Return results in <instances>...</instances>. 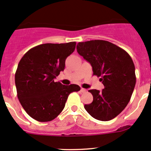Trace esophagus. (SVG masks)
Segmentation results:
<instances>
[{"mask_svg": "<svg viewBox=\"0 0 151 151\" xmlns=\"http://www.w3.org/2000/svg\"><path fill=\"white\" fill-rule=\"evenodd\" d=\"M80 92H81V93H85V92H86V89L82 88L81 89H80Z\"/></svg>", "mask_w": 151, "mask_h": 151, "instance_id": "obj_1", "label": "esophagus"}]
</instances>
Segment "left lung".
<instances>
[{"mask_svg":"<svg viewBox=\"0 0 151 151\" xmlns=\"http://www.w3.org/2000/svg\"><path fill=\"white\" fill-rule=\"evenodd\" d=\"M77 52L92 66L93 75L104 85L101 91L90 90L93 102L85 105L95 119L107 121L118 116L132 97L136 84L135 67L131 56L117 45L104 40L79 42Z\"/></svg>","mask_w":151,"mask_h":151,"instance_id":"left-lung-1","label":"left lung"}]
</instances>
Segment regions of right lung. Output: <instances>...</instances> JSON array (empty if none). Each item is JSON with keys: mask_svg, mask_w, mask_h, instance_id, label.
Returning <instances> with one entry per match:
<instances>
[{"mask_svg": "<svg viewBox=\"0 0 151 151\" xmlns=\"http://www.w3.org/2000/svg\"><path fill=\"white\" fill-rule=\"evenodd\" d=\"M75 47V42L43 44L29 50L19 60L15 73L18 99L36 121L54 120L64 108L68 95L80 90L77 85L54 81L64 70L66 58Z\"/></svg>", "mask_w": 151, "mask_h": 151, "instance_id": "1", "label": "right lung"}]
</instances>
